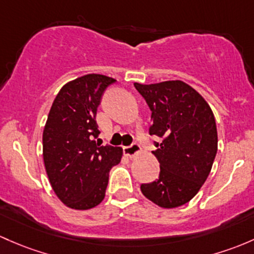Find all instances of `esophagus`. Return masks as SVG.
Listing matches in <instances>:
<instances>
[{"label": "esophagus", "instance_id": "esophagus-1", "mask_svg": "<svg viewBox=\"0 0 254 254\" xmlns=\"http://www.w3.org/2000/svg\"><path fill=\"white\" fill-rule=\"evenodd\" d=\"M140 152V146L137 145V143H131L130 146H127V147H124V154L125 156H127L129 158H132V157H135L136 154Z\"/></svg>", "mask_w": 254, "mask_h": 254}]
</instances>
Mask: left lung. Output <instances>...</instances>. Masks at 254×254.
I'll return each instance as SVG.
<instances>
[{
	"instance_id": "left-lung-1",
	"label": "left lung",
	"mask_w": 254,
	"mask_h": 254,
	"mask_svg": "<svg viewBox=\"0 0 254 254\" xmlns=\"http://www.w3.org/2000/svg\"><path fill=\"white\" fill-rule=\"evenodd\" d=\"M134 86L152 112L149 135L159 137L152 152L159 162V178L142 184L141 192L162 208L180 207L196 196L212 169L218 151L214 114L180 80Z\"/></svg>"
}]
</instances>
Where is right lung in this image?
I'll list each match as a JSON object with an SVG mask.
<instances>
[{"label":"right lung","instance_id":"right-lung-1","mask_svg":"<svg viewBox=\"0 0 254 254\" xmlns=\"http://www.w3.org/2000/svg\"><path fill=\"white\" fill-rule=\"evenodd\" d=\"M116 80L87 74L69 81L53 101L42 135L44 163L53 191L66 207L85 210L103 201L109 170L123 149L96 142L103 92Z\"/></svg>","mask_w":254,"mask_h":254}]
</instances>
